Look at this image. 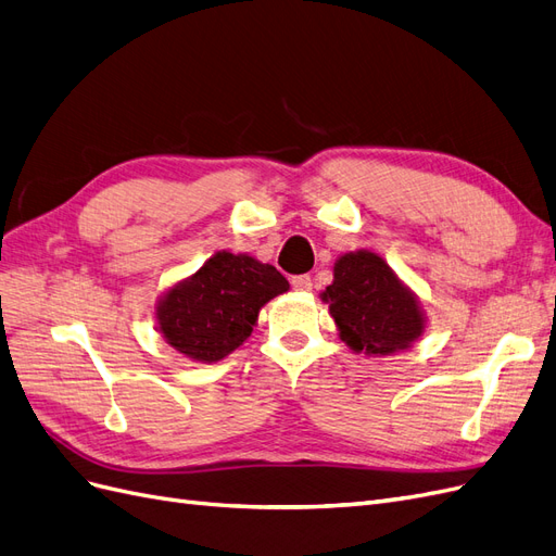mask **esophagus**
Wrapping results in <instances>:
<instances>
[{
    "label": "esophagus",
    "mask_w": 556,
    "mask_h": 556,
    "mask_svg": "<svg viewBox=\"0 0 556 556\" xmlns=\"http://www.w3.org/2000/svg\"><path fill=\"white\" fill-rule=\"evenodd\" d=\"M292 288L294 290H299V292H308V290H313V280H311V276L308 274H301V276H292Z\"/></svg>",
    "instance_id": "34e87169"
}]
</instances>
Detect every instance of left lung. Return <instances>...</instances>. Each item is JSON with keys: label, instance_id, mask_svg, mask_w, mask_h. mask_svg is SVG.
Listing matches in <instances>:
<instances>
[{"label": "left lung", "instance_id": "8db88e82", "mask_svg": "<svg viewBox=\"0 0 556 556\" xmlns=\"http://www.w3.org/2000/svg\"><path fill=\"white\" fill-rule=\"evenodd\" d=\"M341 329V339L366 355L406 350L422 333L415 296L376 252H348L333 266V282L319 294Z\"/></svg>", "mask_w": 556, "mask_h": 556}]
</instances>
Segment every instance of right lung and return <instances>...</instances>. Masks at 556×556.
Segmentation results:
<instances>
[{
    "instance_id": "right-lung-1",
    "label": "right lung",
    "mask_w": 556,
    "mask_h": 556,
    "mask_svg": "<svg viewBox=\"0 0 556 556\" xmlns=\"http://www.w3.org/2000/svg\"><path fill=\"white\" fill-rule=\"evenodd\" d=\"M288 288L276 266L217 252L162 299L160 329L185 357L217 362L248 339L266 301Z\"/></svg>"
}]
</instances>
